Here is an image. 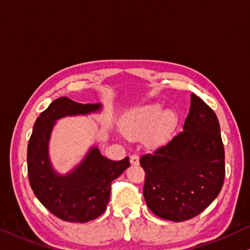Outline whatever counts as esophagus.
Returning a JSON list of instances; mask_svg holds the SVG:
<instances>
[{
  "instance_id": "obj_1",
  "label": "esophagus",
  "mask_w": 250,
  "mask_h": 250,
  "mask_svg": "<svg viewBox=\"0 0 250 250\" xmlns=\"http://www.w3.org/2000/svg\"><path fill=\"white\" fill-rule=\"evenodd\" d=\"M130 164L132 165H138L140 164V157L136 154L130 155Z\"/></svg>"
}]
</instances>
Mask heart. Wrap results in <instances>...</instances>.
Here are the masks:
<instances>
[{
	"instance_id": "heart-1",
	"label": "heart",
	"mask_w": 250,
	"mask_h": 250,
	"mask_svg": "<svg viewBox=\"0 0 250 250\" xmlns=\"http://www.w3.org/2000/svg\"><path fill=\"white\" fill-rule=\"evenodd\" d=\"M179 113L174 108H165L160 103H145L125 110L118 121L122 134L128 138L145 135L147 143L163 144L171 137L179 124Z\"/></svg>"
}]
</instances>
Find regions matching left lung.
<instances>
[{"label": "left lung", "instance_id": "1", "mask_svg": "<svg viewBox=\"0 0 250 250\" xmlns=\"http://www.w3.org/2000/svg\"><path fill=\"white\" fill-rule=\"evenodd\" d=\"M143 194L157 217L175 222L198 216L218 197L225 179V149L217 115L191 94L183 132L141 157Z\"/></svg>", "mask_w": 250, "mask_h": 250}]
</instances>
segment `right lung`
I'll return each mask as SVG.
<instances>
[{
	"label": "right lung",
	"instance_id": "1",
	"mask_svg": "<svg viewBox=\"0 0 250 250\" xmlns=\"http://www.w3.org/2000/svg\"><path fill=\"white\" fill-rule=\"evenodd\" d=\"M102 110L101 103L82 104L60 97L50 104L34 123L26 157L30 184L42 205L64 221L83 224L101 216L109 202L110 184L129 167V157L108 160L95 145L67 173H60L53 167L49 147L57 122Z\"/></svg>",
	"mask_w": 250,
	"mask_h": 250
}]
</instances>
